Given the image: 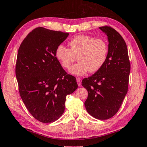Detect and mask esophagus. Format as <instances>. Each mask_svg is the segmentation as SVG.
<instances>
[{"label":"esophagus","instance_id":"esophagus-1","mask_svg":"<svg viewBox=\"0 0 147 147\" xmlns=\"http://www.w3.org/2000/svg\"><path fill=\"white\" fill-rule=\"evenodd\" d=\"M76 80H77V84H78V86H81V79H79V78H77L76 79Z\"/></svg>","mask_w":147,"mask_h":147}]
</instances>
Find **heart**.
Listing matches in <instances>:
<instances>
[{
	"mask_svg": "<svg viewBox=\"0 0 147 147\" xmlns=\"http://www.w3.org/2000/svg\"><path fill=\"white\" fill-rule=\"evenodd\" d=\"M70 49L60 45L56 50V57L65 68H70L78 59L79 63L70 68V73L82 76L88 71L91 73L99 70L106 62L108 47L102 39L87 35H79L68 42Z\"/></svg>",
	"mask_w": 147,
	"mask_h": 147,
	"instance_id": "heart-1",
	"label": "heart"
}]
</instances>
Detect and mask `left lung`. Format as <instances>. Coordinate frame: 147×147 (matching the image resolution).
Listing matches in <instances>:
<instances>
[{"label":"left lung","instance_id":"8db88e82","mask_svg":"<svg viewBox=\"0 0 147 147\" xmlns=\"http://www.w3.org/2000/svg\"><path fill=\"white\" fill-rule=\"evenodd\" d=\"M107 36L108 54L103 66L82 80L88 96L84 102L89 114L98 120L113 117L120 109L127 93L131 64L122 36L111 27H99Z\"/></svg>","mask_w":147,"mask_h":147}]
</instances>
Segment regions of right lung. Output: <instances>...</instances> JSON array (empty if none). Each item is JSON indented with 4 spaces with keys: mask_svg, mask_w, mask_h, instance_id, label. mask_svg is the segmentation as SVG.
<instances>
[{
    "mask_svg": "<svg viewBox=\"0 0 147 147\" xmlns=\"http://www.w3.org/2000/svg\"><path fill=\"white\" fill-rule=\"evenodd\" d=\"M68 35L38 27L18 49L15 72L19 92L29 113L42 123L54 122L61 117L66 96L78 87L76 77L66 74L55 54Z\"/></svg>",
    "mask_w": 147,
    "mask_h": 147,
    "instance_id": "add662e5",
    "label": "right lung"
}]
</instances>
